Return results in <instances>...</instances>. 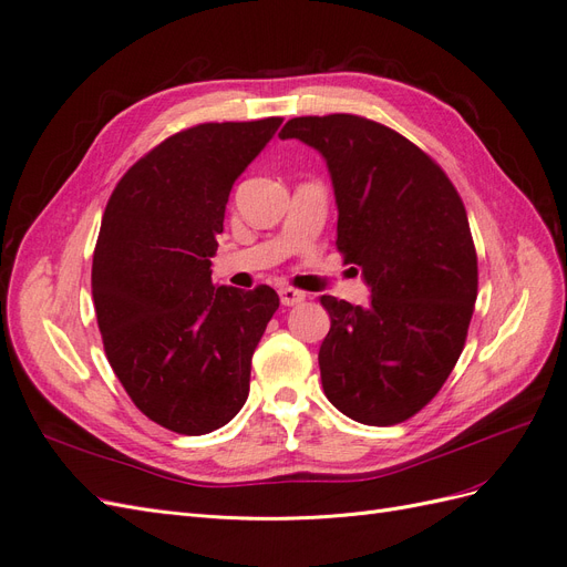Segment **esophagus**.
Masks as SVG:
<instances>
[{
	"label": "esophagus",
	"instance_id": "esophagus-1",
	"mask_svg": "<svg viewBox=\"0 0 567 567\" xmlns=\"http://www.w3.org/2000/svg\"><path fill=\"white\" fill-rule=\"evenodd\" d=\"M279 296H281V305H286V307H296V305H300V302H305V293L302 290H298V288H281L279 290Z\"/></svg>",
	"mask_w": 567,
	"mask_h": 567
}]
</instances>
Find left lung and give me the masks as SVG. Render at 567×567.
<instances>
[{
  "instance_id": "obj_1",
  "label": "left lung",
  "mask_w": 567,
  "mask_h": 567,
  "mask_svg": "<svg viewBox=\"0 0 567 567\" xmlns=\"http://www.w3.org/2000/svg\"><path fill=\"white\" fill-rule=\"evenodd\" d=\"M279 136L326 158L336 246L373 293L369 307L321 296L331 317L319 348L326 398L364 425L402 423L435 398L466 346L477 298L466 208L425 151L369 117H293Z\"/></svg>"
}]
</instances>
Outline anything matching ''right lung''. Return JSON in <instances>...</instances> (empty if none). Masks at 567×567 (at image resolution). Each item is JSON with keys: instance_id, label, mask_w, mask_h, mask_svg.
Segmentation results:
<instances>
[{"instance_id": "right-lung-1", "label": "right lung", "mask_w": 567, "mask_h": 567, "mask_svg": "<svg viewBox=\"0 0 567 567\" xmlns=\"http://www.w3.org/2000/svg\"><path fill=\"white\" fill-rule=\"evenodd\" d=\"M281 123L167 136L117 182L101 219L92 296L109 364L136 409L173 433H213L248 400L250 359L279 296L213 286L210 257L234 182Z\"/></svg>"}]
</instances>
